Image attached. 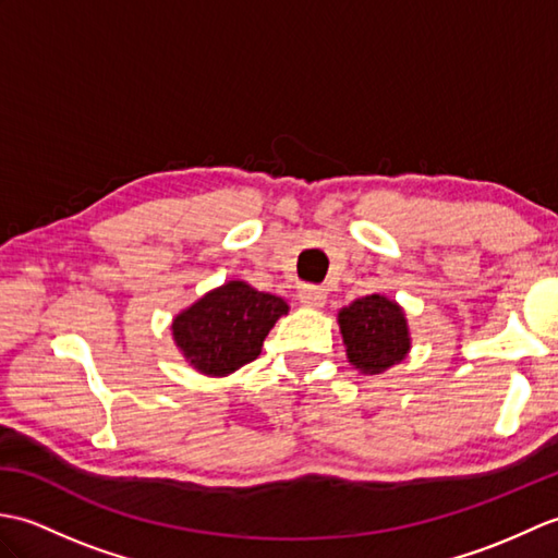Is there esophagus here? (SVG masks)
<instances>
[{
  "instance_id": "1",
  "label": "esophagus",
  "mask_w": 558,
  "mask_h": 558,
  "mask_svg": "<svg viewBox=\"0 0 558 558\" xmlns=\"http://www.w3.org/2000/svg\"><path fill=\"white\" fill-rule=\"evenodd\" d=\"M300 302L310 310H318V306L326 304V290L316 288V286H304L300 290Z\"/></svg>"
}]
</instances>
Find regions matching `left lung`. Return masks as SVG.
<instances>
[{
    "instance_id": "obj_1",
    "label": "left lung",
    "mask_w": 558,
    "mask_h": 558,
    "mask_svg": "<svg viewBox=\"0 0 558 558\" xmlns=\"http://www.w3.org/2000/svg\"><path fill=\"white\" fill-rule=\"evenodd\" d=\"M348 362L374 376L400 364L412 348L405 310L386 294H366L338 312Z\"/></svg>"
}]
</instances>
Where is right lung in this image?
Listing matches in <instances>:
<instances>
[{
    "instance_id": "add662e5",
    "label": "right lung",
    "mask_w": 558,
    "mask_h": 558,
    "mask_svg": "<svg viewBox=\"0 0 558 558\" xmlns=\"http://www.w3.org/2000/svg\"><path fill=\"white\" fill-rule=\"evenodd\" d=\"M288 312L278 294L228 280L172 318V340L192 369L220 378L254 362L268 330Z\"/></svg>"
}]
</instances>
